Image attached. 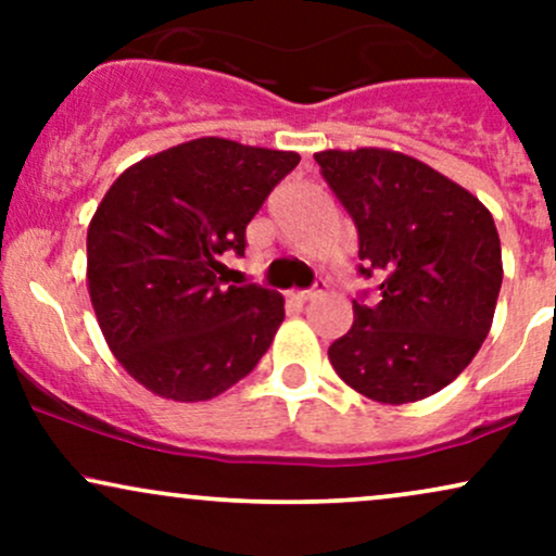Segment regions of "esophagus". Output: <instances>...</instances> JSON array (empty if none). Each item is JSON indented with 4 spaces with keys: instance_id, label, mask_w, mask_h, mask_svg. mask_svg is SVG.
I'll return each mask as SVG.
<instances>
[{
    "instance_id": "1",
    "label": "esophagus",
    "mask_w": 556,
    "mask_h": 556,
    "mask_svg": "<svg viewBox=\"0 0 556 556\" xmlns=\"http://www.w3.org/2000/svg\"><path fill=\"white\" fill-rule=\"evenodd\" d=\"M324 287H327V282H324V279H321V282H316L314 287H311V290L295 292V298L303 300V303H305V300H316L318 295H324Z\"/></svg>"
}]
</instances>
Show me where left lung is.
I'll use <instances>...</instances> for the list:
<instances>
[{"label":"left lung","mask_w":556,"mask_h":556,"mask_svg":"<svg viewBox=\"0 0 556 556\" xmlns=\"http://www.w3.org/2000/svg\"><path fill=\"white\" fill-rule=\"evenodd\" d=\"M353 216L361 277L379 300H353L355 321L329 361L348 387L384 405L437 394L481 350L502 287L489 208L418 159L387 149L314 154Z\"/></svg>","instance_id":"left-lung-1"}]
</instances>
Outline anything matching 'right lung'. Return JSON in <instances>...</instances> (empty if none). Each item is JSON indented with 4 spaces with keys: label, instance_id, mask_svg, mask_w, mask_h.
Returning <instances> with one entry per match:
<instances>
[{
    "label": "right lung",
    "instance_id": "add662e5",
    "mask_svg": "<svg viewBox=\"0 0 556 556\" xmlns=\"http://www.w3.org/2000/svg\"><path fill=\"white\" fill-rule=\"evenodd\" d=\"M295 151L198 138L140 159L88 225V295L114 358L177 402L212 400L269 350L279 292L227 285L222 253H245V227Z\"/></svg>",
    "mask_w": 556,
    "mask_h": 556
}]
</instances>
